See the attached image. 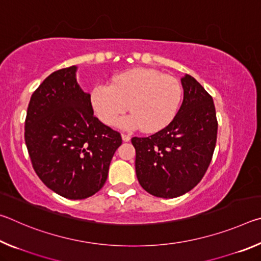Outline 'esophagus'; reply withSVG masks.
<instances>
[{"label":"esophagus","mask_w":261,"mask_h":261,"mask_svg":"<svg viewBox=\"0 0 261 261\" xmlns=\"http://www.w3.org/2000/svg\"><path fill=\"white\" fill-rule=\"evenodd\" d=\"M122 139H123V141H129L131 139V137L129 135L122 134Z\"/></svg>","instance_id":"obj_1"}]
</instances>
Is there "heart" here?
Segmentation results:
<instances>
[{
  "instance_id": "obj_1",
  "label": "heart",
  "mask_w": 261,
  "mask_h": 261,
  "mask_svg": "<svg viewBox=\"0 0 261 261\" xmlns=\"http://www.w3.org/2000/svg\"><path fill=\"white\" fill-rule=\"evenodd\" d=\"M177 79L153 69H131L118 73L112 84L100 83L91 92V105L99 120L113 125L130 108L118 125L130 130L141 126L155 132L174 120L182 100Z\"/></svg>"
}]
</instances>
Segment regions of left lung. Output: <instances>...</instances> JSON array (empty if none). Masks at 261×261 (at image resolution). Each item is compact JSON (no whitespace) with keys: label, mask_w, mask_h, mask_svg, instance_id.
I'll return each mask as SVG.
<instances>
[{"label":"left lung","mask_w":261,"mask_h":261,"mask_svg":"<svg viewBox=\"0 0 261 261\" xmlns=\"http://www.w3.org/2000/svg\"><path fill=\"white\" fill-rule=\"evenodd\" d=\"M180 82L184 98L174 120L156 134L131 139L139 184L166 199L182 196L200 182L218 136L213 98L190 74Z\"/></svg>","instance_id":"left-lung-1"}]
</instances>
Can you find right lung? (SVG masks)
I'll use <instances>...</instances> for the list:
<instances>
[{
    "label": "right lung",
    "instance_id": "obj_1",
    "mask_svg": "<svg viewBox=\"0 0 261 261\" xmlns=\"http://www.w3.org/2000/svg\"><path fill=\"white\" fill-rule=\"evenodd\" d=\"M77 67L49 74L31 96L25 143L33 169L60 196H93L107 180L110 161L121 146L120 132L94 116L91 95L76 79Z\"/></svg>",
    "mask_w": 261,
    "mask_h": 261
}]
</instances>
